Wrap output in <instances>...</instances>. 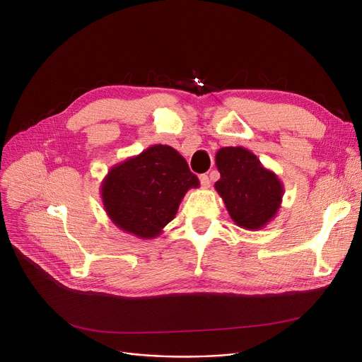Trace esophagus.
<instances>
[{
    "label": "esophagus",
    "instance_id": "obj_1",
    "mask_svg": "<svg viewBox=\"0 0 362 362\" xmlns=\"http://www.w3.org/2000/svg\"><path fill=\"white\" fill-rule=\"evenodd\" d=\"M199 182H201V186H202L204 189H208V187L211 186L210 177H208L206 175H201V176H199Z\"/></svg>",
    "mask_w": 362,
    "mask_h": 362
}]
</instances>
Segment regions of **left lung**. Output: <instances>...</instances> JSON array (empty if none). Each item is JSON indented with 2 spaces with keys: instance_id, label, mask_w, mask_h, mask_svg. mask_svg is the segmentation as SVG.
I'll return each instance as SVG.
<instances>
[{
  "instance_id": "8db88e82",
  "label": "left lung",
  "mask_w": 362,
  "mask_h": 362,
  "mask_svg": "<svg viewBox=\"0 0 362 362\" xmlns=\"http://www.w3.org/2000/svg\"><path fill=\"white\" fill-rule=\"evenodd\" d=\"M220 179L214 187L232 220L245 230H261L280 210L283 183L274 171L242 146H224L216 154Z\"/></svg>"
}]
</instances>
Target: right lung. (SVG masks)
Returning a JSON list of instances; mask_svg holds the SVG:
<instances>
[{
	"mask_svg": "<svg viewBox=\"0 0 362 362\" xmlns=\"http://www.w3.org/2000/svg\"><path fill=\"white\" fill-rule=\"evenodd\" d=\"M191 187H199V180L179 152L152 145L112 165L100 192L107 216L120 230L154 239L175 218Z\"/></svg>",
	"mask_w": 362,
	"mask_h": 362,
	"instance_id": "1",
	"label": "right lung"
}]
</instances>
